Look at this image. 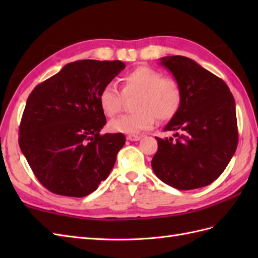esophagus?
I'll return each instance as SVG.
<instances>
[{"label": "esophagus", "instance_id": "esophagus-1", "mask_svg": "<svg viewBox=\"0 0 258 258\" xmlns=\"http://www.w3.org/2000/svg\"><path fill=\"white\" fill-rule=\"evenodd\" d=\"M126 140L132 141V142L140 141L141 140V136H139V135H128V136H126Z\"/></svg>", "mask_w": 258, "mask_h": 258}]
</instances>
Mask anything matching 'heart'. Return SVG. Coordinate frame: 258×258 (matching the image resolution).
I'll use <instances>...</instances> for the list:
<instances>
[{"mask_svg":"<svg viewBox=\"0 0 258 258\" xmlns=\"http://www.w3.org/2000/svg\"><path fill=\"white\" fill-rule=\"evenodd\" d=\"M122 89L126 95H139L135 98L134 108L138 111L125 114L111 120L109 130L115 133L138 134L151 128L156 118L168 120L177 114L182 105V89L178 82L150 67H139L122 79ZM123 97L114 83H106L98 93V104L106 116H115L122 108Z\"/></svg>","mask_w":258,"mask_h":258,"instance_id":"heart-1","label":"heart"}]
</instances>
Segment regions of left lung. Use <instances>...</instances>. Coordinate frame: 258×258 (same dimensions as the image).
<instances>
[{
	"instance_id": "8db88e82",
	"label": "left lung",
	"mask_w": 258,
	"mask_h": 258,
	"mask_svg": "<svg viewBox=\"0 0 258 258\" xmlns=\"http://www.w3.org/2000/svg\"><path fill=\"white\" fill-rule=\"evenodd\" d=\"M182 89V105L164 131L176 139L155 138L152 168L162 182L188 190L213 183L232 160L238 143L235 100L222 79L193 59L162 57Z\"/></svg>"
}]
</instances>
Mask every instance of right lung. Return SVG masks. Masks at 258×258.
I'll return each mask as SVG.
<instances>
[{
  "instance_id": "obj_1",
  "label": "right lung",
  "mask_w": 258,
  "mask_h": 258,
  "mask_svg": "<svg viewBox=\"0 0 258 258\" xmlns=\"http://www.w3.org/2000/svg\"><path fill=\"white\" fill-rule=\"evenodd\" d=\"M124 69L120 61H75L27 97L19 144L36 178L52 193L86 196L111 173L125 136L100 134L106 117L98 93Z\"/></svg>"
}]
</instances>
